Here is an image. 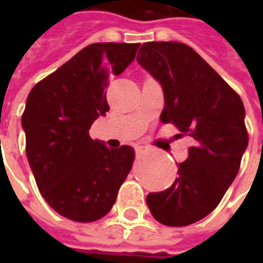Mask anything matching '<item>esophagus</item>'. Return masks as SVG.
<instances>
[{"mask_svg":"<svg viewBox=\"0 0 263 263\" xmlns=\"http://www.w3.org/2000/svg\"><path fill=\"white\" fill-rule=\"evenodd\" d=\"M135 152H137V155L145 154V152H146V146H143V145H137V146H135Z\"/></svg>","mask_w":263,"mask_h":263,"instance_id":"obj_1","label":"esophagus"}]
</instances>
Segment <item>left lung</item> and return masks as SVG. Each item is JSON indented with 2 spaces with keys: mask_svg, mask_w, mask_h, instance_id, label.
<instances>
[{
  "mask_svg": "<svg viewBox=\"0 0 263 263\" xmlns=\"http://www.w3.org/2000/svg\"><path fill=\"white\" fill-rule=\"evenodd\" d=\"M137 60L162 86L160 121L194 139L189 158L179 163L175 183L149 193L146 204L165 226H190L218 205L237 177L248 146L242 100L184 43H143Z\"/></svg>",
  "mask_w": 263,
  "mask_h": 263,
  "instance_id": "8db88e82",
  "label": "left lung"
}]
</instances>
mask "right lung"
<instances>
[{
  "mask_svg": "<svg viewBox=\"0 0 263 263\" xmlns=\"http://www.w3.org/2000/svg\"><path fill=\"white\" fill-rule=\"evenodd\" d=\"M139 43H92L33 87L22 128L37 189L69 220H100L114 205L131 171V146L107 148L88 129L108 111V79L131 65Z\"/></svg>",
  "mask_w": 263,
  "mask_h": 263,
  "instance_id": "obj_1",
  "label": "right lung"
}]
</instances>
